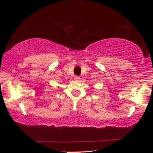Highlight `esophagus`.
<instances>
[{
    "label": "esophagus",
    "instance_id": "1",
    "mask_svg": "<svg viewBox=\"0 0 153 153\" xmlns=\"http://www.w3.org/2000/svg\"><path fill=\"white\" fill-rule=\"evenodd\" d=\"M74 79H76V81H79V79H80V77H79V76H75V77H74Z\"/></svg>",
    "mask_w": 153,
    "mask_h": 153
}]
</instances>
